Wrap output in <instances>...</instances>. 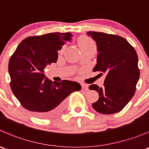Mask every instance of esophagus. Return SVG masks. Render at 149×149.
<instances>
[{
	"label": "esophagus",
	"instance_id": "esophagus-1",
	"mask_svg": "<svg viewBox=\"0 0 149 149\" xmlns=\"http://www.w3.org/2000/svg\"><path fill=\"white\" fill-rule=\"evenodd\" d=\"M81 87H82V88L84 89V90H86V91L88 90V86L87 84H81Z\"/></svg>",
	"mask_w": 149,
	"mask_h": 149
}]
</instances>
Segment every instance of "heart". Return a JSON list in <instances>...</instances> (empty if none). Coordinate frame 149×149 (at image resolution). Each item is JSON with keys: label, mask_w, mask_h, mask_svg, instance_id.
<instances>
[{"label": "heart", "mask_w": 149, "mask_h": 149, "mask_svg": "<svg viewBox=\"0 0 149 149\" xmlns=\"http://www.w3.org/2000/svg\"><path fill=\"white\" fill-rule=\"evenodd\" d=\"M79 45L81 50L88 49V48H95L94 42L87 36H82L79 38Z\"/></svg>", "instance_id": "obj_1"}]
</instances>
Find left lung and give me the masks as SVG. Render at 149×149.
<instances>
[{
    "label": "left lung",
    "mask_w": 149,
    "mask_h": 149,
    "mask_svg": "<svg viewBox=\"0 0 149 149\" xmlns=\"http://www.w3.org/2000/svg\"><path fill=\"white\" fill-rule=\"evenodd\" d=\"M96 42L97 64L93 71L106 73L103 86H89L99 98L92 106L97 112L112 114L119 112L134 96L140 76L138 56L134 47L123 37L102 32L89 31Z\"/></svg>",
    "instance_id": "8db88e82"
}]
</instances>
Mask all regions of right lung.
<instances>
[{"label": "right lung", "mask_w": 149, "mask_h": 149, "mask_svg": "<svg viewBox=\"0 0 149 149\" xmlns=\"http://www.w3.org/2000/svg\"><path fill=\"white\" fill-rule=\"evenodd\" d=\"M70 37V33L58 32L28 37L9 60L13 93L22 106L38 118L57 116L63 109L65 98L81 89L79 83L68 80L53 83L43 73L47 65L57 61L58 51Z\"/></svg>", "instance_id": "add662e5"}]
</instances>
